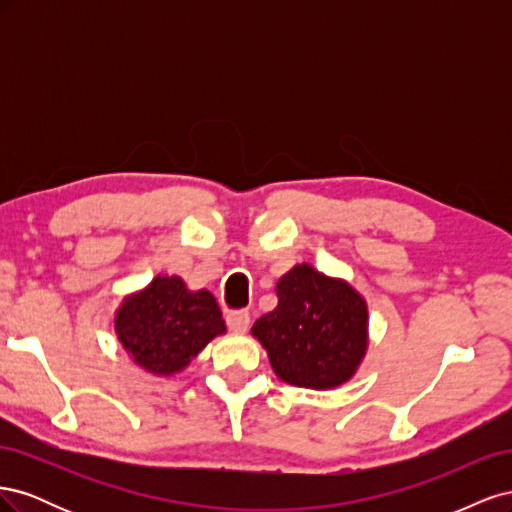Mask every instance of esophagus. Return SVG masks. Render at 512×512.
Instances as JSON below:
<instances>
[{
	"label": "esophagus",
	"mask_w": 512,
	"mask_h": 512,
	"mask_svg": "<svg viewBox=\"0 0 512 512\" xmlns=\"http://www.w3.org/2000/svg\"><path fill=\"white\" fill-rule=\"evenodd\" d=\"M226 324L230 331L245 333L247 327H250V312L247 309H232V312L226 314Z\"/></svg>",
	"instance_id": "esophagus-1"
}]
</instances>
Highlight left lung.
Listing matches in <instances>:
<instances>
[{"mask_svg":"<svg viewBox=\"0 0 512 512\" xmlns=\"http://www.w3.org/2000/svg\"><path fill=\"white\" fill-rule=\"evenodd\" d=\"M277 307L252 333L269 352L275 374L307 389L346 382L367 348V307L348 284L299 265L277 284Z\"/></svg>","mask_w":512,"mask_h":512,"instance_id":"left-lung-1","label":"left lung"}]
</instances>
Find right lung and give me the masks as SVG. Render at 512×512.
I'll return each instance as SVG.
<instances>
[{
  "label": "right lung",
  "mask_w": 512,
  "mask_h": 512,
  "mask_svg": "<svg viewBox=\"0 0 512 512\" xmlns=\"http://www.w3.org/2000/svg\"><path fill=\"white\" fill-rule=\"evenodd\" d=\"M115 329L138 365L153 374H173L224 333L226 322L211 292H188L173 275L156 277L147 290L123 301Z\"/></svg>",
  "instance_id": "add662e5"
}]
</instances>
